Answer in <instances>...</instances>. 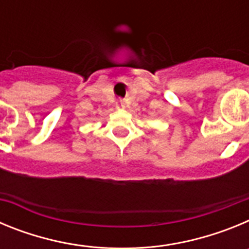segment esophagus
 <instances>
[{
    "label": "esophagus",
    "mask_w": 249,
    "mask_h": 249,
    "mask_svg": "<svg viewBox=\"0 0 249 249\" xmlns=\"http://www.w3.org/2000/svg\"><path fill=\"white\" fill-rule=\"evenodd\" d=\"M116 107H117V108H124V103H123V101H117Z\"/></svg>",
    "instance_id": "obj_1"
}]
</instances>
